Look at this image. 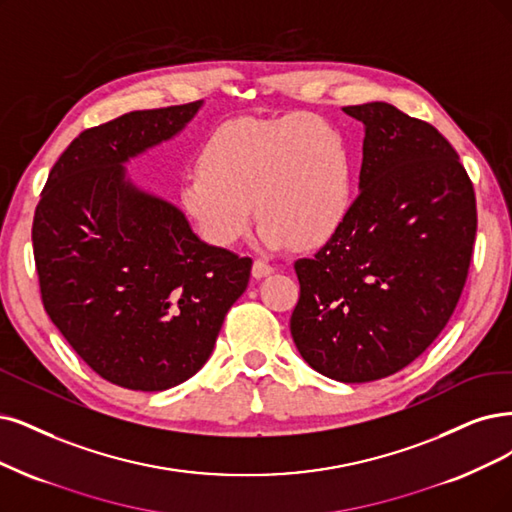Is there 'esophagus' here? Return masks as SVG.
I'll return each instance as SVG.
<instances>
[{"label":"esophagus","mask_w":512,"mask_h":512,"mask_svg":"<svg viewBox=\"0 0 512 512\" xmlns=\"http://www.w3.org/2000/svg\"><path fill=\"white\" fill-rule=\"evenodd\" d=\"M274 272V268L270 266L268 261H261V259H255V263H253V276L259 280V278H263V276H268V274H272Z\"/></svg>","instance_id":"34e87169"}]
</instances>
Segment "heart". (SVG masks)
Wrapping results in <instances>:
<instances>
[{
    "label": "heart",
    "mask_w": 512,
    "mask_h": 512,
    "mask_svg": "<svg viewBox=\"0 0 512 512\" xmlns=\"http://www.w3.org/2000/svg\"><path fill=\"white\" fill-rule=\"evenodd\" d=\"M350 202L348 143L314 113L219 124L200 145L198 168L179 185L181 211L215 249L236 246L253 211L263 246L316 249L342 227Z\"/></svg>",
    "instance_id": "b5f03b06"
}]
</instances>
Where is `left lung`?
Wrapping results in <instances>:
<instances>
[{
  "instance_id": "8db88e82",
  "label": "left lung",
  "mask_w": 512,
  "mask_h": 512,
  "mask_svg": "<svg viewBox=\"0 0 512 512\" xmlns=\"http://www.w3.org/2000/svg\"><path fill=\"white\" fill-rule=\"evenodd\" d=\"M363 122L361 194L335 236L297 259L293 342L331 380L375 382L415 361L458 306L477 234L460 156L428 122L375 101Z\"/></svg>"
}]
</instances>
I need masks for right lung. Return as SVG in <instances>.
Here are the masks:
<instances>
[{"mask_svg":"<svg viewBox=\"0 0 512 512\" xmlns=\"http://www.w3.org/2000/svg\"><path fill=\"white\" fill-rule=\"evenodd\" d=\"M202 101L130 111L84 130L52 166L33 217L44 308L103 380L168 390L202 369L246 291L251 257L202 242L185 215L126 179Z\"/></svg>","mask_w":512,"mask_h":512,"instance_id":"obj_1","label":"right lung"}]
</instances>
